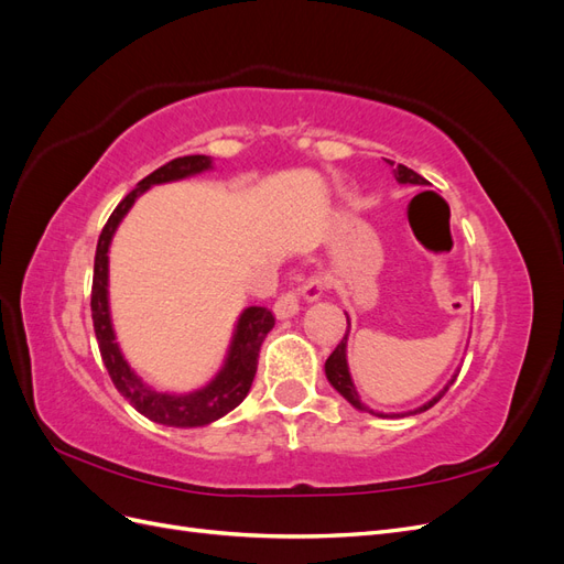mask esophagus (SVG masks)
<instances>
[{"label":"esophagus","instance_id":"1","mask_svg":"<svg viewBox=\"0 0 564 564\" xmlns=\"http://www.w3.org/2000/svg\"><path fill=\"white\" fill-rule=\"evenodd\" d=\"M301 296L303 299H308V301H315V299H319L322 296V280L319 278H311V280H305L296 292H286V294H282L278 301H275V317L278 319H286V317H294L296 313H299V301H301Z\"/></svg>","mask_w":564,"mask_h":564}]
</instances>
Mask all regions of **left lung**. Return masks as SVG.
I'll list each match as a JSON object with an SVG mask.
<instances>
[{
	"mask_svg": "<svg viewBox=\"0 0 564 564\" xmlns=\"http://www.w3.org/2000/svg\"><path fill=\"white\" fill-rule=\"evenodd\" d=\"M390 166H392V174H395V178H398V183H409V185H429V181H425L423 176H419L416 172H412V169L409 166H404V164H398L395 166V162H390V160H386ZM348 317V315H346ZM348 334H350V319H348V329H346V334H344V338H340V344L336 346V350L327 357V362H324V373H327V379H329V383L340 392V395H344L355 409H360V412H369V414H373V416H381V419H402V416H409V414H421V412H425V409H431L435 402H440V398L445 395V392L449 390V386L456 381V377H458V369H456V373L454 377L447 381V386L442 388L437 395L433 398V400H429L425 404H421V406H416L414 412H404V414H383V412H373V409H369L362 400H360V395H357V390H355V383H352V379H350V369H348Z\"/></svg>",
	"mask_w": 564,
	"mask_h": 564,
	"instance_id": "left-lung-1",
	"label": "left lung"
}]
</instances>
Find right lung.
<instances>
[{
  "mask_svg": "<svg viewBox=\"0 0 564 564\" xmlns=\"http://www.w3.org/2000/svg\"><path fill=\"white\" fill-rule=\"evenodd\" d=\"M214 169L212 158L207 155H187L166 162L164 166L155 169L150 176H145L133 191L117 204V209L110 214L108 224L98 237L96 247V261H94V284H91V317H94V332L98 338L100 357L110 373L115 388L122 392V398L141 412L145 419L174 425V429H197V425H209L226 416L228 412L240 404L251 388L256 377V367H259V350L268 332L275 327V317L268 308L261 305H249L237 317L230 348L226 355V362L220 367L216 377L199 390L185 392V395H174V392H162L148 386L139 373H135L129 362L124 360L122 350H119L115 340V329L110 319V303H108V251L112 235L122 218L133 207V202L145 193L148 187L160 183H172L187 176H195L202 172Z\"/></svg>",
  "mask_w": 564,
  "mask_h": 564,
  "instance_id": "obj_1",
  "label": "right lung"
}]
</instances>
